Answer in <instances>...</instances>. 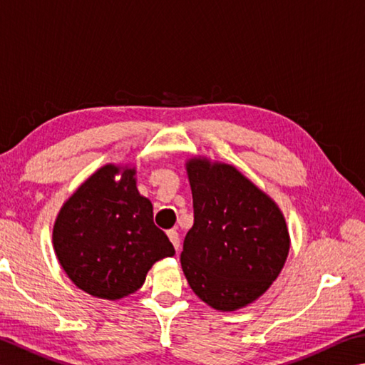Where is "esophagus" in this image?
Returning <instances> with one entry per match:
<instances>
[{
  "label": "esophagus",
  "instance_id": "1",
  "mask_svg": "<svg viewBox=\"0 0 365 365\" xmlns=\"http://www.w3.org/2000/svg\"><path fill=\"white\" fill-rule=\"evenodd\" d=\"M168 236H169V240L172 242V246H174L178 250V247H180V236H178L177 230H169Z\"/></svg>",
  "mask_w": 365,
  "mask_h": 365
}]
</instances>
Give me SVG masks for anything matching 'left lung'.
Instances as JSON below:
<instances>
[{"instance_id": "obj_1", "label": "left lung", "mask_w": 365, "mask_h": 365, "mask_svg": "<svg viewBox=\"0 0 365 365\" xmlns=\"http://www.w3.org/2000/svg\"><path fill=\"white\" fill-rule=\"evenodd\" d=\"M195 223L180 255L193 292L218 311L257 300L286 263L290 237L282 212L235 165L187 163Z\"/></svg>"}]
</instances>
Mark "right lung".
<instances>
[{
    "label": "right lung",
    "instance_id": "obj_1",
    "mask_svg": "<svg viewBox=\"0 0 365 365\" xmlns=\"http://www.w3.org/2000/svg\"><path fill=\"white\" fill-rule=\"evenodd\" d=\"M121 175L119 181L115 175ZM135 168L107 164L62 205L52 231L58 263L76 287L118 300L142 287L148 269L175 254L137 190Z\"/></svg>",
    "mask_w": 365,
    "mask_h": 365
}]
</instances>
